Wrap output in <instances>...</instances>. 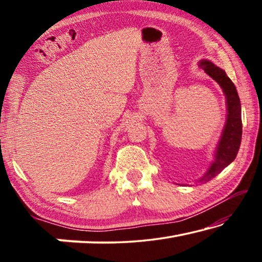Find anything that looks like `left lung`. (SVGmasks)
I'll list each match as a JSON object with an SVG mask.
<instances>
[{
  "instance_id": "8db88e82",
  "label": "left lung",
  "mask_w": 262,
  "mask_h": 262,
  "mask_svg": "<svg viewBox=\"0 0 262 262\" xmlns=\"http://www.w3.org/2000/svg\"><path fill=\"white\" fill-rule=\"evenodd\" d=\"M200 67L205 69V72L209 75L211 78L220 84L223 89L225 97H227L228 105V118L225 123L223 134L217 145V150L215 154V161L212 162L207 173L200 179L203 181H209L217 174L224 170L230 163L236 158L239 147L242 142V133H243V123H242V107L241 100H239L238 92L236 86L232 83L224 70L216 67L210 61L202 60L200 62Z\"/></svg>"
}]
</instances>
